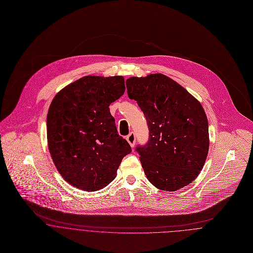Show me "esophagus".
<instances>
[{
  "mask_svg": "<svg viewBox=\"0 0 253 253\" xmlns=\"http://www.w3.org/2000/svg\"><path fill=\"white\" fill-rule=\"evenodd\" d=\"M126 140L129 142V144L131 145V147H134L135 142H136V136H135L134 133H130V134L126 137Z\"/></svg>",
  "mask_w": 253,
  "mask_h": 253,
  "instance_id": "obj_1",
  "label": "esophagus"
}]
</instances>
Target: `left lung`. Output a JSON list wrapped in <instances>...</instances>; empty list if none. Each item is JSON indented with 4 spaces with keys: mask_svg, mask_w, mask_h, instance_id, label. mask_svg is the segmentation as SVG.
Returning a JSON list of instances; mask_svg holds the SVG:
<instances>
[{
    "mask_svg": "<svg viewBox=\"0 0 253 253\" xmlns=\"http://www.w3.org/2000/svg\"><path fill=\"white\" fill-rule=\"evenodd\" d=\"M126 86L149 129L147 143L136 149L147 179L169 192L188 185L204 167L210 146L208 118L201 103L163 74L132 77Z\"/></svg>",
    "mask_w": 253,
    "mask_h": 253,
    "instance_id": "left-lung-1",
    "label": "left lung"
}]
</instances>
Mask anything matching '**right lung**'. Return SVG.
Returning a JSON list of instances; mask_svg holds the SVG:
<instances>
[{
  "label": "right lung",
  "instance_id": "1",
  "mask_svg": "<svg viewBox=\"0 0 253 253\" xmlns=\"http://www.w3.org/2000/svg\"><path fill=\"white\" fill-rule=\"evenodd\" d=\"M124 92L121 76H86L53 98L46 117L47 144L57 170L71 185L88 192L106 187L131 152L109 108Z\"/></svg>",
  "mask_w": 253,
  "mask_h": 253
}]
</instances>
